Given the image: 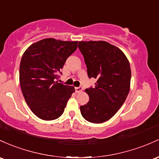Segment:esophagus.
Listing matches in <instances>:
<instances>
[{
	"label": "esophagus",
	"mask_w": 159,
	"mask_h": 159,
	"mask_svg": "<svg viewBox=\"0 0 159 159\" xmlns=\"http://www.w3.org/2000/svg\"><path fill=\"white\" fill-rule=\"evenodd\" d=\"M75 91H76V93H80V92H81L83 91V88L82 87H76L75 88Z\"/></svg>",
	"instance_id": "1"
}]
</instances>
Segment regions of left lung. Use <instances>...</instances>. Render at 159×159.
<instances>
[{
	"instance_id": "1",
	"label": "left lung",
	"mask_w": 159,
	"mask_h": 159,
	"mask_svg": "<svg viewBox=\"0 0 159 159\" xmlns=\"http://www.w3.org/2000/svg\"><path fill=\"white\" fill-rule=\"evenodd\" d=\"M78 47L89 77L97 80L94 88L85 90L89 101L80 106V112L89 122H104L117 113L129 92V61L120 49L106 41H80Z\"/></svg>"
}]
</instances>
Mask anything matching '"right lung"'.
Listing matches in <instances>:
<instances>
[{"label":"right lung","instance_id":"1","mask_svg":"<svg viewBox=\"0 0 159 159\" xmlns=\"http://www.w3.org/2000/svg\"><path fill=\"white\" fill-rule=\"evenodd\" d=\"M78 41L46 38L25 51L19 67V83L27 104L38 118L54 120L64 113L75 92L74 86L56 81Z\"/></svg>","mask_w":159,"mask_h":159}]
</instances>
